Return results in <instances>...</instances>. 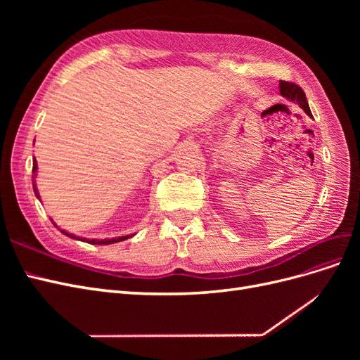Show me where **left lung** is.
I'll list each match as a JSON object with an SVG mask.
<instances>
[{
	"label": "left lung",
	"mask_w": 360,
	"mask_h": 360,
	"mask_svg": "<svg viewBox=\"0 0 360 360\" xmlns=\"http://www.w3.org/2000/svg\"><path fill=\"white\" fill-rule=\"evenodd\" d=\"M279 93L288 99L290 102L297 103L302 110L307 112L309 117H312L311 110H309V105L307 101V96H304L303 90L300 89L299 85L292 84V82H285V81H279Z\"/></svg>",
	"instance_id": "1"
}]
</instances>
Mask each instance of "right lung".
Segmentation results:
<instances>
[{"instance_id":"obj_1","label":"right lung","mask_w":360,"mask_h":360,"mask_svg":"<svg viewBox=\"0 0 360 360\" xmlns=\"http://www.w3.org/2000/svg\"><path fill=\"white\" fill-rule=\"evenodd\" d=\"M32 179H36V172H37V160L32 158ZM32 188H34V193H36V197L40 200V195H39V191H37V188H36V181L32 180ZM52 221V219H51ZM52 224L56 225V222L52 221ZM57 226V225H56ZM58 228V226H57ZM58 230L64 234V236H68V237H70V238H75V240H81V242H85V243H90V245H111V243H118V242H123V240H126V238H129V237H132V236H135V234H129V236H120V237H112V238H103V240H97V238H85V237H78V236H75V234H72V233H68L66 230H61V228H58Z\"/></svg>"}]
</instances>
